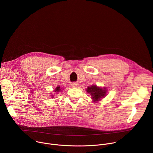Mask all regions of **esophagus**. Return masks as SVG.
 I'll list each match as a JSON object with an SVG mask.
<instances>
[{
	"label": "esophagus",
	"instance_id": "1",
	"mask_svg": "<svg viewBox=\"0 0 153 153\" xmlns=\"http://www.w3.org/2000/svg\"><path fill=\"white\" fill-rule=\"evenodd\" d=\"M78 84L77 83H73L72 84V87H73V88H77V87L78 86Z\"/></svg>",
	"mask_w": 153,
	"mask_h": 153
}]
</instances>
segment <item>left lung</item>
Listing matches in <instances>:
<instances>
[{"label": "left lung", "mask_w": 153, "mask_h": 153, "mask_svg": "<svg viewBox=\"0 0 153 153\" xmlns=\"http://www.w3.org/2000/svg\"><path fill=\"white\" fill-rule=\"evenodd\" d=\"M87 93L91 95V97L93 99V102H97L104 98L106 96L107 89L105 87H100L96 85H93L90 86H88L86 89Z\"/></svg>", "instance_id": "obj_1"}]
</instances>
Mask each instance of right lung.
Wrapping results in <instances>:
<instances>
[{"label": "right lung", "instance_id": "obj_1", "mask_svg": "<svg viewBox=\"0 0 153 153\" xmlns=\"http://www.w3.org/2000/svg\"><path fill=\"white\" fill-rule=\"evenodd\" d=\"M64 89V88H63ZM63 89L62 88H60V86H57L56 88L53 90V92L54 93H54V94H58V93H59V92H60L61 91H62V90H63ZM50 96H51V98H54V95H53V94H51V95Z\"/></svg>", "mask_w": 153, "mask_h": 153}]
</instances>
